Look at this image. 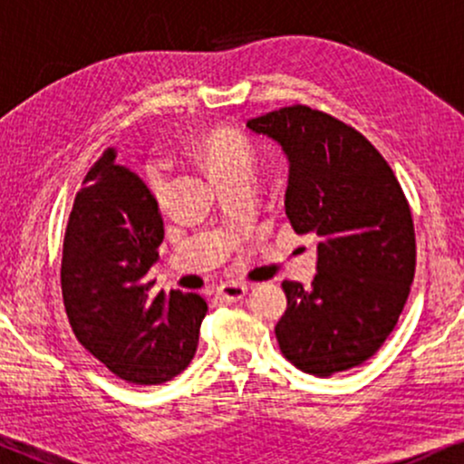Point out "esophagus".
Returning a JSON list of instances; mask_svg holds the SVG:
<instances>
[{
  "instance_id": "34e87169",
  "label": "esophagus",
  "mask_w": 464,
  "mask_h": 464,
  "mask_svg": "<svg viewBox=\"0 0 464 464\" xmlns=\"http://www.w3.org/2000/svg\"><path fill=\"white\" fill-rule=\"evenodd\" d=\"M244 295H246V285L237 284V281H227V284H222V285L216 287V296H218V299L239 301Z\"/></svg>"
}]
</instances>
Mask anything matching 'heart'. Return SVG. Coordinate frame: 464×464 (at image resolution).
<instances>
[{
    "mask_svg": "<svg viewBox=\"0 0 464 464\" xmlns=\"http://www.w3.org/2000/svg\"><path fill=\"white\" fill-rule=\"evenodd\" d=\"M198 152L200 157L205 159L207 168H209L211 177L222 179L228 177V174H250L253 169L255 154L250 143L244 140L242 135L231 130H209L200 137L198 141ZM152 189L161 191L163 180L154 179Z\"/></svg>",
    "mask_w": 464,
    "mask_h": 464,
    "instance_id": "b5f03b06",
    "label": "heart"
}]
</instances>
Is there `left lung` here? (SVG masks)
I'll return each instance as SVG.
<instances>
[{
    "label": "left lung",
    "instance_id": "1",
    "mask_svg": "<svg viewBox=\"0 0 464 464\" xmlns=\"http://www.w3.org/2000/svg\"><path fill=\"white\" fill-rule=\"evenodd\" d=\"M290 163L285 216L316 233L312 285L284 281L285 314L275 334L296 369L329 377L360 366L384 344L406 305L417 242L401 185L362 132L292 104L246 121Z\"/></svg>",
    "mask_w": 464,
    "mask_h": 464
}]
</instances>
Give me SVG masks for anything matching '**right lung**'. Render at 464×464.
I'll list each match as a JSON object with an SVG mask.
<instances>
[{
	"label": "right lung",
	"instance_id": "add662e5",
	"mask_svg": "<svg viewBox=\"0 0 464 464\" xmlns=\"http://www.w3.org/2000/svg\"><path fill=\"white\" fill-rule=\"evenodd\" d=\"M106 148L82 180L63 242V303L93 358L130 384L169 382L198 347L207 303L157 292L146 275L159 259L163 220L146 183Z\"/></svg>",
	"mask_w": 464,
	"mask_h": 464
}]
</instances>
